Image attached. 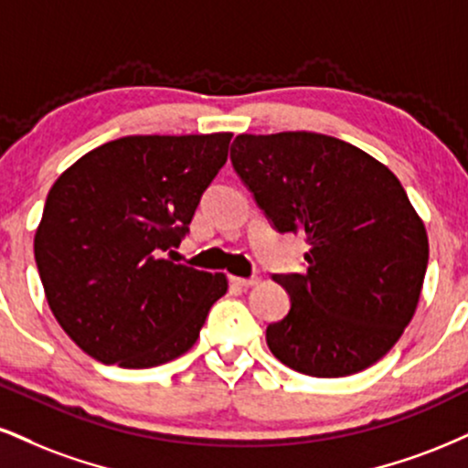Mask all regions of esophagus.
Masks as SVG:
<instances>
[{
	"label": "esophagus",
	"instance_id": "1",
	"mask_svg": "<svg viewBox=\"0 0 468 468\" xmlns=\"http://www.w3.org/2000/svg\"><path fill=\"white\" fill-rule=\"evenodd\" d=\"M230 283L239 285V288H250V285H257V283H259V279H257V277H249V279H244V277H230Z\"/></svg>",
	"mask_w": 468,
	"mask_h": 468
}]
</instances>
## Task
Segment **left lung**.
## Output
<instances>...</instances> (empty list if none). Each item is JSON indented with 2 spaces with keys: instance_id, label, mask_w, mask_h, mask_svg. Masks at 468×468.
Wrapping results in <instances>:
<instances>
[{
  "instance_id": "left-lung-1",
  "label": "left lung",
  "mask_w": 468,
  "mask_h": 468,
  "mask_svg": "<svg viewBox=\"0 0 468 468\" xmlns=\"http://www.w3.org/2000/svg\"><path fill=\"white\" fill-rule=\"evenodd\" d=\"M230 163L279 233H303V274H272L290 312L268 324L272 356L312 377H346L397 345L423 288L430 244L399 178L342 139L238 134Z\"/></svg>"
}]
</instances>
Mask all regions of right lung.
Returning <instances> with one entry per match:
<instances>
[{"label": "right lung", "instance_id": "obj_1", "mask_svg": "<svg viewBox=\"0 0 468 468\" xmlns=\"http://www.w3.org/2000/svg\"><path fill=\"white\" fill-rule=\"evenodd\" d=\"M233 134H133L49 189L35 259L49 309L87 356L152 368L187 353L227 277L165 255L227 163Z\"/></svg>", "mask_w": 468, "mask_h": 468}]
</instances>
